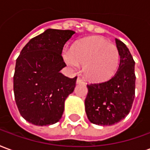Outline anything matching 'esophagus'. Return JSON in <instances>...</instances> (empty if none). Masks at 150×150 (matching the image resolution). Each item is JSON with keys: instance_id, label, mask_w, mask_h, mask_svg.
I'll return each mask as SVG.
<instances>
[{"instance_id": "obj_1", "label": "esophagus", "mask_w": 150, "mask_h": 150, "mask_svg": "<svg viewBox=\"0 0 150 150\" xmlns=\"http://www.w3.org/2000/svg\"><path fill=\"white\" fill-rule=\"evenodd\" d=\"M76 83H83V81L81 79L78 78L77 79V80H76Z\"/></svg>"}]
</instances>
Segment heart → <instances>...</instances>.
<instances>
[{
    "mask_svg": "<svg viewBox=\"0 0 150 150\" xmlns=\"http://www.w3.org/2000/svg\"><path fill=\"white\" fill-rule=\"evenodd\" d=\"M63 59L73 69L83 64L85 77L91 82L100 83L114 75L119 65L120 54L117 47L104 38L91 36L78 41L72 50H65Z\"/></svg>",
    "mask_w": 150,
    "mask_h": 150,
    "instance_id": "b5f03b06",
    "label": "heart"
}]
</instances>
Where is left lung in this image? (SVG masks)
Returning <instances> with one entry per match:
<instances>
[{"instance_id": "left-lung-1", "label": "left lung", "mask_w": 150, "mask_h": 150, "mask_svg": "<svg viewBox=\"0 0 150 150\" xmlns=\"http://www.w3.org/2000/svg\"><path fill=\"white\" fill-rule=\"evenodd\" d=\"M119 50V67L108 81L87 85L85 111L90 122L112 125L129 114L135 97V62L129 48L116 39Z\"/></svg>"}]
</instances>
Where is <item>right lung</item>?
Wrapping results in <instances>:
<instances>
[{"instance_id":"1","label":"right lung","mask_w":150,"mask_h":150,"mask_svg":"<svg viewBox=\"0 0 150 150\" xmlns=\"http://www.w3.org/2000/svg\"><path fill=\"white\" fill-rule=\"evenodd\" d=\"M75 34L48 29L21 50L16 61L13 91L20 114L29 123L50 125L61 119L66 99L74 91L77 79L60 72L66 67L62 52Z\"/></svg>"}]
</instances>
